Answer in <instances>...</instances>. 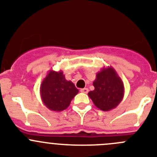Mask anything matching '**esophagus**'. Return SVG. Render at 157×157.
<instances>
[{
  "label": "esophagus",
  "instance_id": "obj_1",
  "mask_svg": "<svg viewBox=\"0 0 157 157\" xmlns=\"http://www.w3.org/2000/svg\"><path fill=\"white\" fill-rule=\"evenodd\" d=\"M80 91H81L82 93H83V94H87L89 91V90L87 88H83V89H81V90H80Z\"/></svg>",
  "mask_w": 157,
  "mask_h": 157
}]
</instances>
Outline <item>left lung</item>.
Masks as SVG:
<instances>
[{"label":"left lung","instance_id":"obj_1","mask_svg":"<svg viewBox=\"0 0 157 157\" xmlns=\"http://www.w3.org/2000/svg\"><path fill=\"white\" fill-rule=\"evenodd\" d=\"M94 90L88 95L99 109L109 112L116 109L124 96V85L112 67H103L96 75Z\"/></svg>","mask_w":157,"mask_h":157}]
</instances>
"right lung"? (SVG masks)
<instances>
[{
  "mask_svg": "<svg viewBox=\"0 0 157 157\" xmlns=\"http://www.w3.org/2000/svg\"><path fill=\"white\" fill-rule=\"evenodd\" d=\"M78 93V90L71 81L66 80L62 71H48L40 86L43 104L53 112H62L66 109Z\"/></svg>",
  "mask_w": 157,
  "mask_h": 157,
  "instance_id": "right-lung-1",
  "label": "right lung"
}]
</instances>
